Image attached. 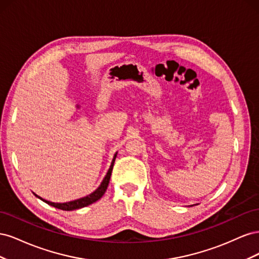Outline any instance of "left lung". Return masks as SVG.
Instances as JSON below:
<instances>
[{
  "label": "left lung",
  "mask_w": 259,
  "mask_h": 259,
  "mask_svg": "<svg viewBox=\"0 0 259 259\" xmlns=\"http://www.w3.org/2000/svg\"><path fill=\"white\" fill-rule=\"evenodd\" d=\"M191 206H192V205H191Z\"/></svg>",
  "instance_id": "left-lung-1"
}]
</instances>
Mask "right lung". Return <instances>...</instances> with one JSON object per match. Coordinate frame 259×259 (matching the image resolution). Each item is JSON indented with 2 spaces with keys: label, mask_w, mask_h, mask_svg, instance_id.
Wrapping results in <instances>:
<instances>
[{
  "label": "right lung",
  "mask_w": 259,
  "mask_h": 259,
  "mask_svg": "<svg viewBox=\"0 0 259 259\" xmlns=\"http://www.w3.org/2000/svg\"><path fill=\"white\" fill-rule=\"evenodd\" d=\"M116 154H117V152H115L113 159H112V162H111V165H110V167H109L107 174H106L105 178L103 179V182H101V184L99 185V187L97 188L95 191H93L92 193L85 195V197L73 200V201L65 202V203H55V202H51V201L45 200L41 197H38V195L35 194V193H34V195L36 198L42 200L43 202L48 203L49 205L54 206L56 208H59V209H62V210H74V209H79V208H82V207H85V206H89V205L93 204L94 202L98 201L105 194L107 188H108V185H109V182H110V177H111V173H112V168H113V164H114V161H115V158H116Z\"/></svg>",
  "instance_id": "1"
}]
</instances>
